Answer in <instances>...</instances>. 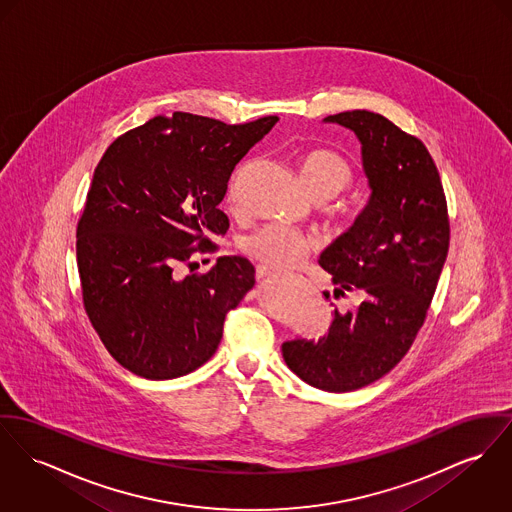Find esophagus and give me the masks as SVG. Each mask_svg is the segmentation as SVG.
Returning a JSON list of instances; mask_svg holds the SVG:
<instances>
[{
    "label": "esophagus",
    "mask_w": 512,
    "mask_h": 512,
    "mask_svg": "<svg viewBox=\"0 0 512 512\" xmlns=\"http://www.w3.org/2000/svg\"><path fill=\"white\" fill-rule=\"evenodd\" d=\"M276 276L275 269H271V267H267V265H259L257 267V278L259 280H263V278H273Z\"/></svg>",
    "instance_id": "esophagus-1"
}]
</instances>
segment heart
Segmentation results:
<instances>
[{
  "label": "heart",
  "mask_w": 512,
  "mask_h": 512,
  "mask_svg": "<svg viewBox=\"0 0 512 512\" xmlns=\"http://www.w3.org/2000/svg\"><path fill=\"white\" fill-rule=\"evenodd\" d=\"M298 173L304 187L315 198L337 195L353 183V165L339 152L312 148L298 158ZM317 247L312 234L286 224H271L243 241V249L271 269H290Z\"/></svg>",
  "instance_id": "1"
}]
</instances>
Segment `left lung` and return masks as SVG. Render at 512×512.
<instances>
[{
  "instance_id": "left-lung-1",
  "label": "left lung",
  "mask_w": 512,
  "mask_h": 512,
  "mask_svg": "<svg viewBox=\"0 0 512 512\" xmlns=\"http://www.w3.org/2000/svg\"><path fill=\"white\" fill-rule=\"evenodd\" d=\"M325 120L358 136L372 191L349 232L319 257L335 298L354 294V304L335 310L319 341H286L282 356L310 386L343 394L380 380L411 349L448 255L450 220L438 169L417 136L370 111Z\"/></svg>"
}]
</instances>
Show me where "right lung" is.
I'll use <instances>...</instances> for the list:
<instances>
[{
    "label": "right lung",
    "instance_id": "1",
    "mask_svg": "<svg viewBox=\"0 0 512 512\" xmlns=\"http://www.w3.org/2000/svg\"><path fill=\"white\" fill-rule=\"evenodd\" d=\"M276 120L159 115L118 136L95 167L76 232L81 298L105 349L132 374L197 370L255 286L245 257H220L208 273H193L191 259L218 249L232 171ZM179 264L192 269L185 279Z\"/></svg>",
    "mask_w": 512,
    "mask_h": 512
}]
</instances>
